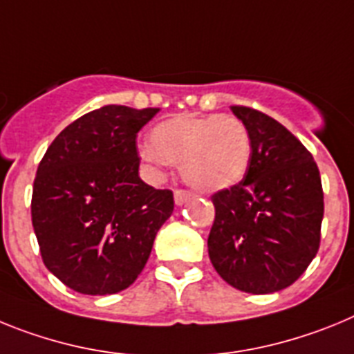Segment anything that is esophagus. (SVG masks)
<instances>
[{
    "label": "esophagus",
    "mask_w": 354,
    "mask_h": 354,
    "mask_svg": "<svg viewBox=\"0 0 354 354\" xmlns=\"http://www.w3.org/2000/svg\"><path fill=\"white\" fill-rule=\"evenodd\" d=\"M190 192L189 190H185V189H178V190H174V203H176L178 207H181V205H183V203H187L190 199Z\"/></svg>",
    "instance_id": "1"
}]
</instances>
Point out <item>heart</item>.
<instances>
[{
	"label": "heart",
	"instance_id": "b5f03b06",
	"mask_svg": "<svg viewBox=\"0 0 354 354\" xmlns=\"http://www.w3.org/2000/svg\"><path fill=\"white\" fill-rule=\"evenodd\" d=\"M146 164H180L183 180L203 192L236 185L251 162V137L233 115L180 113L156 124L151 146L140 147Z\"/></svg>",
	"mask_w": 354,
	"mask_h": 354
}]
</instances>
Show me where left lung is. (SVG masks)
I'll return each mask as SVG.
<instances>
[{
	"label": "left lung",
	"mask_w": 354,
	"mask_h": 354,
	"mask_svg": "<svg viewBox=\"0 0 354 354\" xmlns=\"http://www.w3.org/2000/svg\"><path fill=\"white\" fill-rule=\"evenodd\" d=\"M251 137L242 181L212 196L208 257L221 278L250 294L287 288L321 244L324 194L312 153L276 119L232 106Z\"/></svg>",
	"instance_id": "obj_1"
}]
</instances>
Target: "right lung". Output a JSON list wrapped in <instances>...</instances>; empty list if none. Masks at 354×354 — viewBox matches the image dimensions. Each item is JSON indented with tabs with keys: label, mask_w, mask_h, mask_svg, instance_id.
I'll use <instances>...</instances> for the list:
<instances>
[{
	"label": "right lung",
	"mask_w": 354,
	"mask_h": 354,
	"mask_svg": "<svg viewBox=\"0 0 354 354\" xmlns=\"http://www.w3.org/2000/svg\"><path fill=\"white\" fill-rule=\"evenodd\" d=\"M158 109L106 104L85 113L42 156L32 224L49 272L88 296L115 294L142 272L173 192L139 178L137 133Z\"/></svg>",
	"instance_id": "1"
}]
</instances>
